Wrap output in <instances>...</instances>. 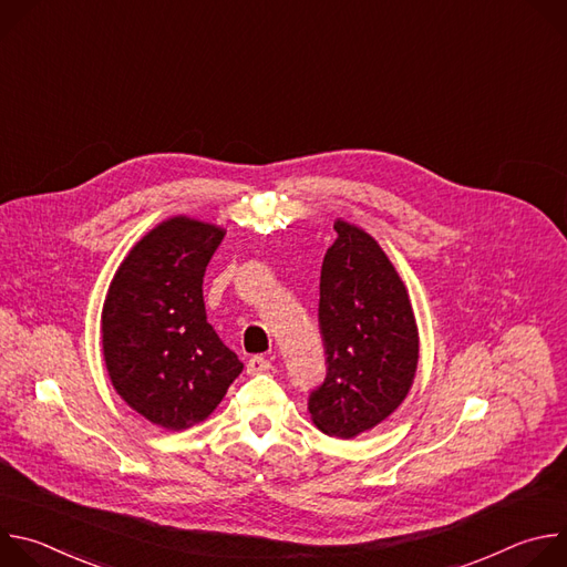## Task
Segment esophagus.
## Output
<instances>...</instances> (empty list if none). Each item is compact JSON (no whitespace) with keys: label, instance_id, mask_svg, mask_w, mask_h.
I'll list each match as a JSON object with an SVG mask.
<instances>
[{"label":"esophagus","instance_id":"34e87169","mask_svg":"<svg viewBox=\"0 0 567 567\" xmlns=\"http://www.w3.org/2000/svg\"><path fill=\"white\" fill-rule=\"evenodd\" d=\"M269 370H271V361L265 359V357H251L249 363H247L249 374H262V372H269Z\"/></svg>","mask_w":567,"mask_h":567}]
</instances>
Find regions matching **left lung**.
<instances>
[{"instance_id": "1", "label": "left lung", "mask_w": 567, "mask_h": 567, "mask_svg": "<svg viewBox=\"0 0 567 567\" xmlns=\"http://www.w3.org/2000/svg\"><path fill=\"white\" fill-rule=\"evenodd\" d=\"M337 239L320 269L318 326L328 377L309 394L318 431L352 440L406 399L420 361V332L409 298L379 241L337 219Z\"/></svg>"}]
</instances>
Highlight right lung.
Returning <instances> with one entry per match:
<instances>
[{
    "mask_svg": "<svg viewBox=\"0 0 567 567\" xmlns=\"http://www.w3.org/2000/svg\"><path fill=\"white\" fill-rule=\"evenodd\" d=\"M224 233L186 215L156 224L125 256L105 296L110 381L132 411L161 429L204 422L245 368L204 307V274Z\"/></svg>",
    "mask_w": 567,
    "mask_h": 567,
    "instance_id": "obj_1",
    "label": "right lung"
}]
</instances>
